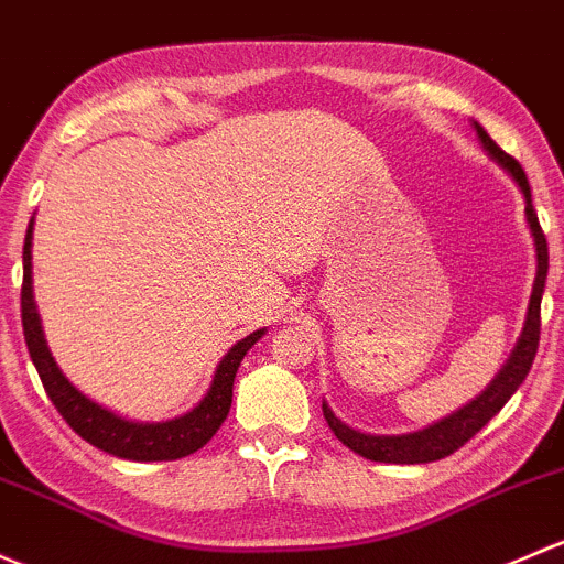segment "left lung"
<instances>
[{
    "label": "left lung",
    "instance_id": "obj_1",
    "mask_svg": "<svg viewBox=\"0 0 564 564\" xmlns=\"http://www.w3.org/2000/svg\"><path fill=\"white\" fill-rule=\"evenodd\" d=\"M475 132H478L480 143L489 152L491 160L497 165H502L505 171L513 176V182L519 184L521 195H524V214H527V225H530V234L535 239V258H538V274H535V284H532V295H530V310H527V321H524V330H521L519 341H516L513 352L505 361V367L497 371L495 380L489 382L480 397H475L473 402L464 404L462 410H456L454 415L443 417V421L432 423V426L421 429V432H410V434H364L358 429L347 426L341 417L334 415V410L323 402V415L328 421L330 432L336 434L341 445L352 451V454L371 458V462H386V464H426V462H437V458L451 456L454 451L462 448L464 443L475 437L491 417L497 415L499 410L508 404V399L519 391V386L524 382V377L530 375L532 361H535L538 352V341H541V299H543V288H545V276H549V243H545V236L541 230V223H538V214L532 208V193H530V182H527L524 171H521L519 162L513 160L510 154H505L502 149L497 147L495 141L489 138V132L473 121Z\"/></svg>",
    "mask_w": 564,
    "mask_h": 564
}]
</instances>
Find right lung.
Masks as SVG:
<instances>
[{
  "label": "right lung",
  "instance_id": "1",
  "mask_svg": "<svg viewBox=\"0 0 564 564\" xmlns=\"http://www.w3.org/2000/svg\"><path fill=\"white\" fill-rule=\"evenodd\" d=\"M32 225L26 228V239H23V284H21V323H23V339H26L29 356H32L34 369H37L40 380H43L45 393L59 410L78 437L95 448L106 451L110 456L130 458V462H173L200 451L208 440L217 434L223 421L228 417L230 404H234V380L239 371L243 356L249 347L265 334V328L254 330L247 339L236 341L225 358L219 361L214 371L212 388L206 397L200 399L195 410L187 415L173 417V421L160 423H141L127 421V417L116 415L113 410L102 408V404L91 402L86 393H80L73 382L62 375L56 367L54 356L48 350V341L43 336V325H40L37 304H34L32 293Z\"/></svg>",
  "mask_w": 564,
  "mask_h": 564
}]
</instances>
